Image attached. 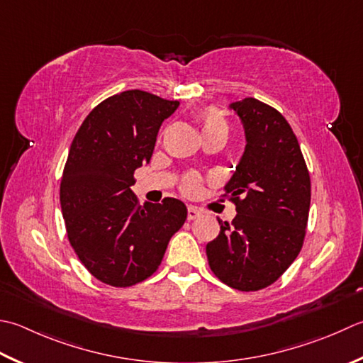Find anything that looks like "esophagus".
<instances>
[{
  "label": "esophagus",
  "instance_id": "1",
  "mask_svg": "<svg viewBox=\"0 0 363 363\" xmlns=\"http://www.w3.org/2000/svg\"><path fill=\"white\" fill-rule=\"evenodd\" d=\"M198 217H200V212H198L195 208H191V206H190V208L187 209V218L189 220H195Z\"/></svg>",
  "mask_w": 363,
  "mask_h": 363
}]
</instances>
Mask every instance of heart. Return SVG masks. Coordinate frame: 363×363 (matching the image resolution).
Masks as SVG:
<instances>
[{"mask_svg": "<svg viewBox=\"0 0 363 363\" xmlns=\"http://www.w3.org/2000/svg\"><path fill=\"white\" fill-rule=\"evenodd\" d=\"M201 133L203 137H208V135H220V137L228 138L230 125L222 116L217 115V113L209 111L201 118ZM198 189H200V179H198L196 176H189L182 184V190L186 191V194H196Z\"/></svg>", "mask_w": 363, "mask_h": 363, "instance_id": "b5f03b06", "label": "heart"}]
</instances>
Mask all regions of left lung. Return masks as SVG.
<instances>
[{
    "instance_id": "obj_1",
    "label": "left lung",
    "mask_w": 363,
    "mask_h": 363,
    "mask_svg": "<svg viewBox=\"0 0 363 363\" xmlns=\"http://www.w3.org/2000/svg\"><path fill=\"white\" fill-rule=\"evenodd\" d=\"M245 147L223 191L236 204L233 223L218 220L206 245L212 272L239 291L279 279L299 255L310 211V174L286 119L253 97L231 102Z\"/></svg>"
}]
</instances>
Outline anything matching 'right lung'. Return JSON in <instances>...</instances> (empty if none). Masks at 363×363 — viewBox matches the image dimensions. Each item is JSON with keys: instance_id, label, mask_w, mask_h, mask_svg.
Masks as SVG:
<instances>
[{"instance_id": "obj_1", "label": "right lung", "mask_w": 363, "mask_h": 363, "mask_svg": "<svg viewBox=\"0 0 363 363\" xmlns=\"http://www.w3.org/2000/svg\"><path fill=\"white\" fill-rule=\"evenodd\" d=\"M177 106L151 92L124 91L99 104L70 145L61 181L67 236L83 266L106 285L125 288L152 275L187 218L176 198L140 206L130 189Z\"/></svg>"}]
</instances>
